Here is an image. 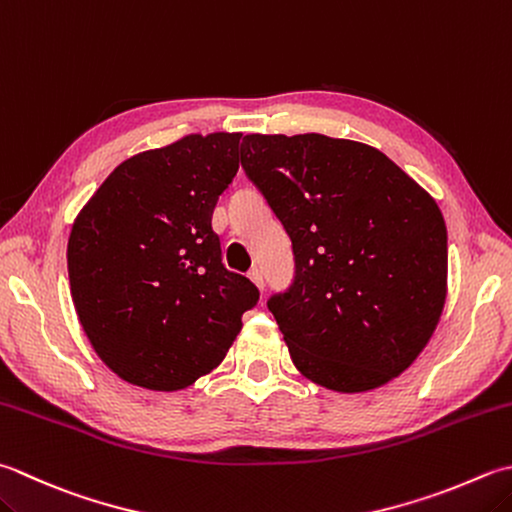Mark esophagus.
Returning a JSON list of instances; mask_svg holds the SVG:
<instances>
[{"instance_id": "34e87169", "label": "esophagus", "mask_w": 512, "mask_h": 512, "mask_svg": "<svg viewBox=\"0 0 512 512\" xmlns=\"http://www.w3.org/2000/svg\"><path fill=\"white\" fill-rule=\"evenodd\" d=\"M248 277H250V282H253V284L264 293V275H262V270L253 268V270H250V273H248Z\"/></svg>"}]
</instances>
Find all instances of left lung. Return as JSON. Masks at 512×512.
Masks as SVG:
<instances>
[{
  "label": "left lung",
  "instance_id": "8db88e82",
  "mask_svg": "<svg viewBox=\"0 0 512 512\" xmlns=\"http://www.w3.org/2000/svg\"><path fill=\"white\" fill-rule=\"evenodd\" d=\"M242 166L293 242L295 279L268 299L299 373L337 393L402 375L442 317V210L353 139L246 135Z\"/></svg>",
  "mask_w": 512,
  "mask_h": 512
}]
</instances>
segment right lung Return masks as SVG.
<instances>
[{
    "label": "right lung",
    "instance_id": "obj_1",
    "mask_svg": "<svg viewBox=\"0 0 512 512\" xmlns=\"http://www.w3.org/2000/svg\"><path fill=\"white\" fill-rule=\"evenodd\" d=\"M242 133L186 135L119 164L68 237L70 295L99 359L124 382L182 390L222 364L259 299L213 230Z\"/></svg>",
    "mask_w": 512,
    "mask_h": 512
}]
</instances>
